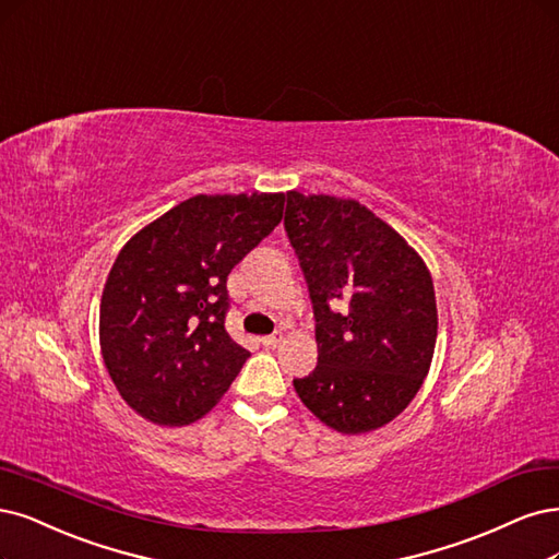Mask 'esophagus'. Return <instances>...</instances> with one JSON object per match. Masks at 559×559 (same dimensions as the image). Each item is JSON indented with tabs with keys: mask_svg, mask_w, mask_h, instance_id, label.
Segmentation results:
<instances>
[{
	"mask_svg": "<svg viewBox=\"0 0 559 559\" xmlns=\"http://www.w3.org/2000/svg\"><path fill=\"white\" fill-rule=\"evenodd\" d=\"M282 337H284V335L277 331V333H273V335L261 337V344H263V346H277V344L282 342Z\"/></svg>",
	"mask_w": 559,
	"mask_h": 559,
	"instance_id": "obj_1",
	"label": "esophagus"
}]
</instances>
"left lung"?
Returning a JSON list of instances; mask_svg holds the SVG:
<instances>
[{
    "instance_id": "left-lung-1",
    "label": "left lung",
    "mask_w": 559,
    "mask_h": 559,
    "mask_svg": "<svg viewBox=\"0 0 559 559\" xmlns=\"http://www.w3.org/2000/svg\"><path fill=\"white\" fill-rule=\"evenodd\" d=\"M286 236L317 319V368L294 379L302 404L342 435L386 426L426 379L437 342L428 265L354 199L286 191Z\"/></svg>"
}]
</instances>
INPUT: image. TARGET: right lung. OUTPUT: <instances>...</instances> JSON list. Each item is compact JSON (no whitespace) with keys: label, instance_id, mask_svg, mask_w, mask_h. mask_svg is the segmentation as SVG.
Wrapping results in <instances>:
<instances>
[{"label":"right lung","instance_id":"obj_1","mask_svg":"<svg viewBox=\"0 0 559 559\" xmlns=\"http://www.w3.org/2000/svg\"><path fill=\"white\" fill-rule=\"evenodd\" d=\"M284 194H199L141 228L115 259L99 342L122 400L157 426L215 407L249 358L224 329L228 273L282 222Z\"/></svg>","mask_w":559,"mask_h":559}]
</instances>
